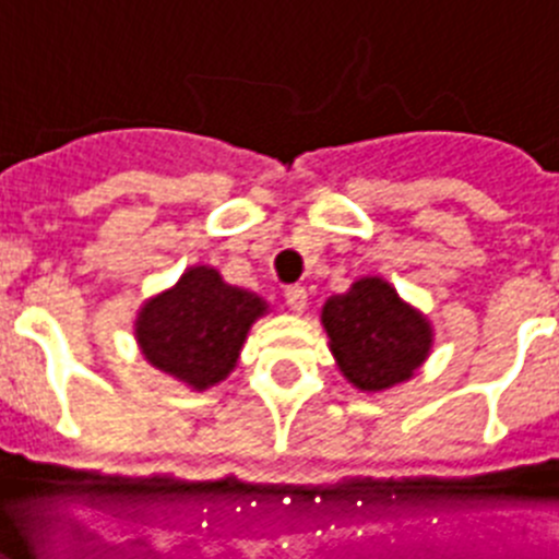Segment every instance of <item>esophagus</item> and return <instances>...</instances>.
Returning a JSON list of instances; mask_svg holds the SVG:
<instances>
[{
	"label": "esophagus",
	"mask_w": 559,
	"mask_h": 559,
	"mask_svg": "<svg viewBox=\"0 0 559 559\" xmlns=\"http://www.w3.org/2000/svg\"><path fill=\"white\" fill-rule=\"evenodd\" d=\"M284 297H286V306H289L295 314H304L306 306H309V292H306L304 286H286Z\"/></svg>",
	"instance_id": "esophagus-1"
}]
</instances>
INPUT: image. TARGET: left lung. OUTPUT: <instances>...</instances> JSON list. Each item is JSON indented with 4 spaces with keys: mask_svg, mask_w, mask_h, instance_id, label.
I'll return each mask as SVG.
<instances>
[{
    "mask_svg": "<svg viewBox=\"0 0 559 559\" xmlns=\"http://www.w3.org/2000/svg\"><path fill=\"white\" fill-rule=\"evenodd\" d=\"M322 328L342 374L361 391H383L408 380L432 347L427 317L378 275L358 278L344 295L328 297Z\"/></svg>",
    "mask_w": 559,
    "mask_h": 559,
    "instance_id": "8db88e82",
    "label": "left lung"
}]
</instances>
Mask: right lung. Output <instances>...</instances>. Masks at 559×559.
<instances>
[{
  "mask_svg": "<svg viewBox=\"0 0 559 559\" xmlns=\"http://www.w3.org/2000/svg\"><path fill=\"white\" fill-rule=\"evenodd\" d=\"M264 314L262 297L198 264L176 286L145 300L134 320V338L151 367L203 391L228 378L250 325Z\"/></svg>",
  "mask_w": 559,
  "mask_h": 559,
  "instance_id": "obj_1",
  "label": "right lung"
}]
</instances>
